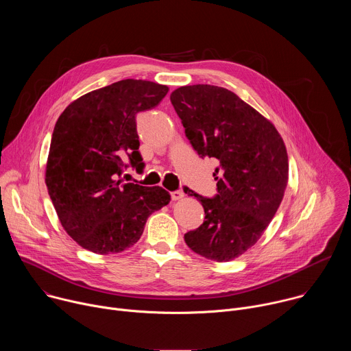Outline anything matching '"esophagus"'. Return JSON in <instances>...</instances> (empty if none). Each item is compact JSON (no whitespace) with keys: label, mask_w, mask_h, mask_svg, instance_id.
<instances>
[{"label":"esophagus","mask_w":351,"mask_h":351,"mask_svg":"<svg viewBox=\"0 0 351 351\" xmlns=\"http://www.w3.org/2000/svg\"><path fill=\"white\" fill-rule=\"evenodd\" d=\"M171 197H172L173 202H178V199H182L184 197V193L182 190H176V191L171 193Z\"/></svg>","instance_id":"34e87169"}]
</instances>
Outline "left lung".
Masks as SVG:
<instances>
[{
    "instance_id": "8db88e82",
    "label": "left lung",
    "mask_w": 351,
    "mask_h": 351,
    "mask_svg": "<svg viewBox=\"0 0 351 351\" xmlns=\"http://www.w3.org/2000/svg\"><path fill=\"white\" fill-rule=\"evenodd\" d=\"M171 103L197 154L218 161L213 198L183 187L206 213L184 241L202 257L232 261L257 243L282 203L289 178L285 143L268 119L228 88L183 86L172 91Z\"/></svg>"
}]
</instances>
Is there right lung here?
Wrapping results in <instances>:
<instances>
[{
	"mask_svg": "<svg viewBox=\"0 0 351 351\" xmlns=\"http://www.w3.org/2000/svg\"><path fill=\"white\" fill-rule=\"evenodd\" d=\"M168 87L125 79L75 99L58 118L45 168L48 194L66 233L95 254H115L143 234L147 218L171 202L160 186L125 183L143 172L136 115L157 107Z\"/></svg>",
	"mask_w": 351,
	"mask_h": 351,
	"instance_id": "obj_1",
	"label": "right lung"
}]
</instances>
